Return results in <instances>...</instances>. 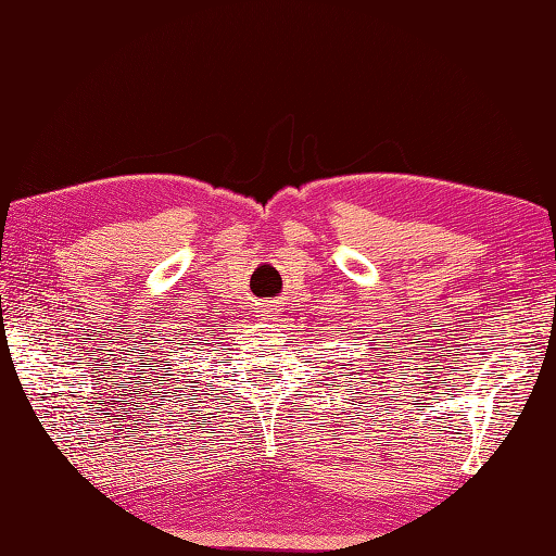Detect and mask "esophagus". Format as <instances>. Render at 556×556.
Returning a JSON list of instances; mask_svg holds the SVG:
<instances>
[{
  "label": "esophagus",
  "mask_w": 556,
  "mask_h": 556,
  "mask_svg": "<svg viewBox=\"0 0 556 556\" xmlns=\"http://www.w3.org/2000/svg\"><path fill=\"white\" fill-rule=\"evenodd\" d=\"M277 311H279L277 303H271V301L260 303V306H257V318H263L267 323V320H271V315H275Z\"/></svg>",
  "instance_id": "obj_1"
}]
</instances>
